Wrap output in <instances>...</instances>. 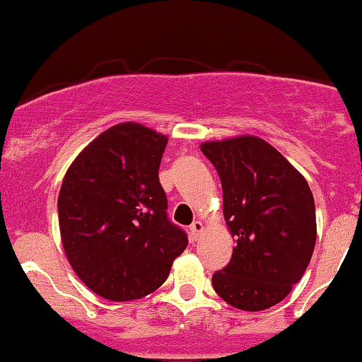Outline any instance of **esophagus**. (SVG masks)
Here are the masks:
<instances>
[{
  "mask_svg": "<svg viewBox=\"0 0 362 362\" xmlns=\"http://www.w3.org/2000/svg\"><path fill=\"white\" fill-rule=\"evenodd\" d=\"M189 230H191V235H193V239H198V237L202 235V232H203V222H199V220H194V222L191 223Z\"/></svg>",
  "mask_w": 362,
  "mask_h": 362,
  "instance_id": "1",
  "label": "esophagus"
}]
</instances>
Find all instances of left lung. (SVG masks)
Wrapping results in <instances>:
<instances>
[{
    "label": "left lung",
    "mask_w": 362,
    "mask_h": 362,
    "mask_svg": "<svg viewBox=\"0 0 362 362\" xmlns=\"http://www.w3.org/2000/svg\"><path fill=\"white\" fill-rule=\"evenodd\" d=\"M223 189V216L235 239L230 262L211 276L232 307L259 312L291 291L317 240L315 202L307 180L266 140L244 137L202 144Z\"/></svg>",
    "instance_id": "1"
}]
</instances>
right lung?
<instances>
[{"label": "right lung", "mask_w": 362, "mask_h": 362, "mask_svg": "<svg viewBox=\"0 0 362 362\" xmlns=\"http://www.w3.org/2000/svg\"><path fill=\"white\" fill-rule=\"evenodd\" d=\"M168 137L118 123L83 148L57 199L61 239L79 279L101 298L137 300L168 279L188 245L168 218L159 165Z\"/></svg>", "instance_id": "add662e5"}]
</instances>
